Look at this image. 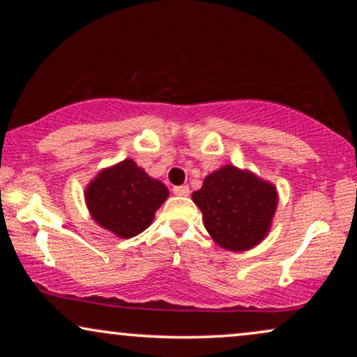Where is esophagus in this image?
Masks as SVG:
<instances>
[{"mask_svg":"<svg viewBox=\"0 0 357 357\" xmlns=\"http://www.w3.org/2000/svg\"><path fill=\"white\" fill-rule=\"evenodd\" d=\"M174 193L177 195V197H187L190 193L188 185H178V187H174Z\"/></svg>","mask_w":357,"mask_h":357,"instance_id":"obj_1","label":"esophagus"}]
</instances>
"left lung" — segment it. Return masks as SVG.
Wrapping results in <instances>:
<instances>
[{"label": "left lung", "mask_w": 357, "mask_h": 357, "mask_svg": "<svg viewBox=\"0 0 357 357\" xmlns=\"http://www.w3.org/2000/svg\"><path fill=\"white\" fill-rule=\"evenodd\" d=\"M202 209L204 227L213 241L231 252H242L263 241L278 206L271 183L234 165H224L204 178L192 195Z\"/></svg>", "instance_id": "8db88e82"}]
</instances>
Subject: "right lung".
I'll use <instances>...</instances> for the list:
<instances>
[{
  "mask_svg": "<svg viewBox=\"0 0 357 357\" xmlns=\"http://www.w3.org/2000/svg\"><path fill=\"white\" fill-rule=\"evenodd\" d=\"M167 197L165 185L151 178L131 159L102 170L86 188L94 221L121 238L143 232Z\"/></svg>",
  "mask_w": 357,
  "mask_h": 357,
  "instance_id": "add662e5",
  "label": "right lung"
}]
</instances>
